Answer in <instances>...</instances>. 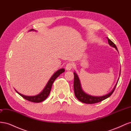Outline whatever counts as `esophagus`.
<instances>
[{
  "label": "esophagus",
  "mask_w": 131,
  "mask_h": 131,
  "mask_svg": "<svg viewBox=\"0 0 131 131\" xmlns=\"http://www.w3.org/2000/svg\"><path fill=\"white\" fill-rule=\"evenodd\" d=\"M73 67V64H72V63H68V64L66 65V69L67 70H70L71 69H72Z\"/></svg>",
  "instance_id": "esophagus-1"
}]
</instances>
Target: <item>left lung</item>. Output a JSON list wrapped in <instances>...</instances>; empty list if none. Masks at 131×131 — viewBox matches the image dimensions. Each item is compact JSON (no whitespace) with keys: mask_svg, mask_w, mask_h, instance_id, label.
<instances>
[{"mask_svg":"<svg viewBox=\"0 0 131 131\" xmlns=\"http://www.w3.org/2000/svg\"><path fill=\"white\" fill-rule=\"evenodd\" d=\"M108 41L109 45L115 49L118 52V50L117 49V47L114 44V43L111 41L109 38H108ZM120 73H121V69L120 70L119 77L120 76ZM74 90L75 96L77 98V99L79 101H80V102H81L82 103H86V104H94V103H96L100 102L102 101L105 100V99L109 98L114 92L116 86L117 84L118 81V80H119V77H118V80L116 83L113 89L110 92H109L108 93H107L105 95H103V96H92V95H90V94L86 93L85 91L82 90L80 79H79V78L78 77V74L76 73V72H74Z\"/></svg>","mask_w":131,"mask_h":131,"instance_id":"8db88e82","label":"left lung"}]
</instances>
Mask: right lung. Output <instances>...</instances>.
<instances>
[{
  "label": "right lung",
  "instance_id": "add662e5",
  "mask_svg": "<svg viewBox=\"0 0 131 131\" xmlns=\"http://www.w3.org/2000/svg\"><path fill=\"white\" fill-rule=\"evenodd\" d=\"M37 31L36 30H34V29L29 30V31ZM64 72H65V70L64 68L59 69L57 71H56V72L52 75V76L51 77V78L49 79V81L47 82V84L45 86L44 89L42 90V91L41 92H40L37 95H35V96H25V95H24V94H22L20 93H19L15 89V90L16 91V92L18 94L20 95L21 97H22L23 98H25V100H26L27 101H29L31 102H34V103L41 102L44 101L45 100H46L47 97L49 96V95L50 93L51 88H52V84H53L54 81L56 80V79L57 78H58L59 76V75Z\"/></svg>",
  "mask_w": 131,
  "mask_h": 131
}]
</instances>
